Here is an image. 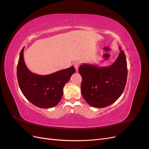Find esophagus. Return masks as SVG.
<instances>
[{"mask_svg": "<svg viewBox=\"0 0 149 149\" xmlns=\"http://www.w3.org/2000/svg\"><path fill=\"white\" fill-rule=\"evenodd\" d=\"M79 66V63H78V62H75L74 63V68H75V69H76V71H78Z\"/></svg>", "mask_w": 149, "mask_h": 149, "instance_id": "esophagus-1", "label": "esophagus"}]
</instances>
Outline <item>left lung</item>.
Wrapping results in <instances>:
<instances>
[{
    "mask_svg": "<svg viewBox=\"0 0 149 149\" xmlns=\"http://www.w3.org/2000/svg\"><path fill=\"white\" fill-rule=\"evenodd\" d=\"M109 66L82 64L78 69L82 77L83 97L89 105L102 108L112 104L123 94L127 78V61L124 51Z\"/></svg>",
    "mask_w": 149,
    "mask_h": 149,
    "instance_id": "8db88e82",
    "label": "left lung"
}]
</instances>
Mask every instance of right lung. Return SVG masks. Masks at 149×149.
Returning a JSON list of instances; mask_svg holds the SVG:
<instances>
[{
  "instance_id": "right-lung-1",
  "label": "right lung",
  "mask_w": 149,
  "mask_h": 149,
  "mask_svg": "<svg viewBox=\"0 0 149 149\" xmlns=\"http://www.w3.org/2000/svg\"><path fill=\"white\" fill-rule=\"evenodd\" d=\"M24 47L20 54L17 76L22 93L27 100L40 108H51L59 102L65 84L75 73L73 66L48 75L33 73L26 67L24 59Z\"/></svg>"
}]
</instances>
